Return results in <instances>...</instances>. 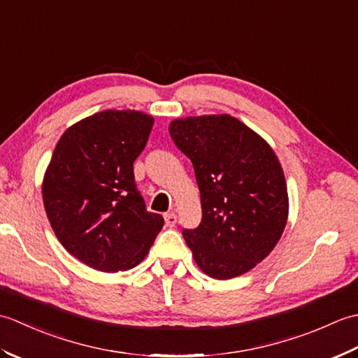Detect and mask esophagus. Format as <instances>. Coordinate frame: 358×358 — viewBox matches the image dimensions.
<instances>
[{
  "instance_id": "1",
  "label": "esophagus",
  "mask_w": 358,
  "mask_h": 358,
  "mask_svg": "<svg viewBox=\"0 0 358 358\" xmlns=\"http://www.w3.org/2000/svg\"><path fill=\"white\" fill-rule=\"evenodd\" d=\"M164 222H166L167 227H173L175 224H177V215H175L173 212H171V214H166L164 215Z\"/></svg>"
}]
</instances>
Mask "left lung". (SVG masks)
Here are the masks:
<instances>
[{"instance_id":"obj_1","label":"left lung","mask_w":358,"mask_h":358,"mask_svg":"<svg viewBox=\"0 0 358 358\" xmlns=\"http://www.w3.org/2000/svg\"><path fill=\"white\" fill-rule=\"evenodd\" d=\"M169 134L191 159L201 223L183 237L212 278L238 277L264 260L285 231L289 200L275 152L231 115L173 120Z\"/></svg>"}]
</instances>
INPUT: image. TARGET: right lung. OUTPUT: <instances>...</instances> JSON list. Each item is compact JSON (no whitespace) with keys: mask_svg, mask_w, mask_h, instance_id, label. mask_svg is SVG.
<instances>
[{"mask_svg":"<svg viewBox=\"0 0 358 358\" xmlns=\"http://www.w3.org/2000/svg\"><path fill=\"white\" fill-rule=\"evenodd\" d=\"M154 118L138 110H103L71 126L43 180L45 214L57 238L96 271L135 268L162 231L134 177Z\"/></svg>","mask_w":358,"mask_h":358,"instance_id":"right-lung-1","label":"right lung"}]
</instances>
